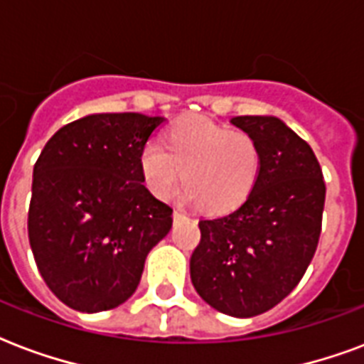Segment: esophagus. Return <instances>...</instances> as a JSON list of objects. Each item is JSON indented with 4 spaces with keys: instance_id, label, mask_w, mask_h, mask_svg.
<instances>
[{
    "instance_id": "esophagus-1",
    "label": "esophagus",
    "mask_w": 364,
    "mask_h": 364,
    "mask_svg": "<svg viewBox=\"0 0 364 364\" xmlns=\"http://www.w3.org/2000/svg\"><path fill=\"white\" fill-rule=\"evenodd\" d=\"M173 220H174V224H178V222L188 220V216H186L184 213H180V210H174V213H173Z\"/></svg>"
}]
</instances>
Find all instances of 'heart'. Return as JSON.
Masks as SVG:
<instances>
[{
	"label": "heart",
	"mask_w": 364,
	"mask_h": 364,
	"mask_svg": "<svg viewBox=\"0 0 364 364\" xmlns=\"http://www.w3.org/2000/svg\"><path fill=\"white\" fill-rule=\"evenodd\" d=\"M182 171L188 201L226 213L239 207L260 178V144L249 132L232 131L203 115L186 117L165 134V148L148 142L140 151L144 182L159 199L176 193Z\"/></svg>",
	"instance_id": "heart-1"
}]
</instances>
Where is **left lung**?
Returning <instances> with one entry per match:
<instances>
[{"label": "left lung", "instance_id": "left-lung-1", "mask_svg": "<svg viewBox=\"0 0 364 364\" xmlns=\"http://www.w3.org/2000/svg\"><path fill=\"white\" fill-rule=\"evenodd\" d=\"M232 123L260 144V178L241 207L199 222L190 275L210 308L255 317L304 277L319 243L326 188L309 144L279 117L237 115Z\"/></svg>", "mask_w": 364, "mask_h": 364}]
</instances>
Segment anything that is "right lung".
<instances>
[{
	"label": "right lung",
	"instance_id": "right-lung-1",
	"mask_svg": "<svg viewBox=\"0 0 364 364\" xmlns=\"http://www.w3.org/2000/svg\"><path fill=\"white\" fill-rule=\"evenodd\" d=\"M165 117L91 114L50 136L33 165L28 237L41 277L68 308L114 309L134 294L173 208L144 186L140 151Z\"/></svg>",
	"mask_w": 364,
	"mask_h": 364
}]
</instances>
